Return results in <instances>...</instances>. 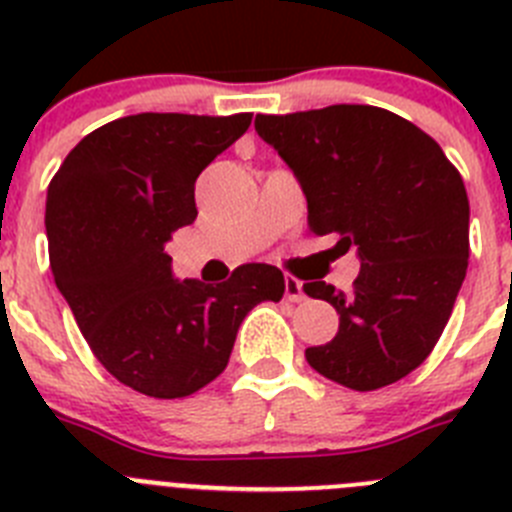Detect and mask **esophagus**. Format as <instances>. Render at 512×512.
<instances>
[{
	"label": "esophagus",
	"mask_w": 512,
	"mask_h": 512,
	"mask_svg": "<svg viewBox=\"0 0 512 512\" xmlns=\"http://www.w3.org/2000/svg\"><path fill=\"white\" fill-rule=\"evenodd\" d=\"M284 297L289 302H302L305 300V292H302V282L295 277H284Z\"/></svg>",
	"instance_id": "esophagus-1"
}]
</instances>
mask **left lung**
Returning <instances> with one entry per match:
<instances>
[{"instance_id":"obj_1","label":"left lung","mask_w":512,"mask_h":512,"mask_svg":"<svg viewBox=\"0 0 512 512\" xmlns=\"http://www.w3.org/2000/svg\"><path fill=\"white\" fill-rule=\"evenodd\" d=\"M256 133L297 176L315 235L356 248L354 292L307 282L338 312V333L307 364L348 390L408 377L449 323L469 259V200L431 135L372 104L256 115Z\"/></svg>"}]
</instances>
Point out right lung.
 Wrapping results in <instances>:
<instances>
[{"mask_svg":"<svg viewBox=\"0 0 512 512\" xmlns=\"http://www.w3.org/2000/svg\"><path fill=\"white\" fill-rule=\"evenodd\" d=\"M251 115L140 112L66 156L48 184L45 233L56 287L99 364L135 392L174 400L228 366L243 318L279 302L284 274L243 264L228 282L174 279L166 243L197 217L194 182Z\"/></svg>","mask_w":512,"mask_h":512,"instance_id":"right-lung-1","label":"right lung"}]
</instances>
